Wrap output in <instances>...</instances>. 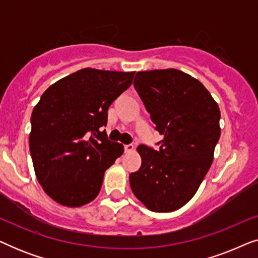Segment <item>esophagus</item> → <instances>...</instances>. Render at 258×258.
<instances>
[{
  "label": "esophagus",
  "mask_w": 258,
  "mask_h": 258,
  "mask_svg": "<svg viewBox=\"0 0 258 258\" xmlns=\"http://www.w3.org/2000/svg\"><path fill=\"white\" fill-rule=\"evenodd\" d=\"M134 150H135V147H134L133 144H126V146H124L125 153H133Z\"/></svg>",
  "instance_id": "1"
}]
</instances>
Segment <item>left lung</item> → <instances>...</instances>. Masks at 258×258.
<instances>
[{"instance_id": "1", "label": "left lung", "mask_w": 258, "mask_h": 258, "mask_svg": "<svg viewBox=\"0 0 258 258\" xmlns=\"http://www.w3.org/2000/svg\"><path fill=\"white\" fill-rule=\"evenodd\" d=\"M134 86L163 140L160 150L137 147L142 164L130 186L149 210L170 213L192 199L211 167L220 108L199 80L177 69L139 72Z\"/></svg>"}]
</instances>
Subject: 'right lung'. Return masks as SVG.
I'll return each instance as SVG.
<instances>
[{
    "instance_id": "1",
    "label": "right lung",
    "mask_w": 258,
    "mask_h": 258,
    "mask_svg": "<svg viewBox=\"0 0 258 258\" xmlns=\"http://www.w3.org/2000/svg\"><path fill=\"white\" fill-rule=\"evenodd\" d=\"M134 75L84 68L42 94L31 114L29 148L37 181L55 202L79 208L96 199L105 170L124 150L101 128Z\"/></svg>"
}]
</instances>
